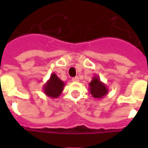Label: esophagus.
<instances>
[{
	"mask_svg": "<svg viewBox=\"0 0 148 148\" xmlns=\"http://www.w3.org/2000/svg\"><path fill=\"white\" fill-rule=\"evenodd\" d=\"M72 81L76 82H78V81H79V78H78V77H74L72 78Z\"/></svg>",
	"mask_w": 148,
	"mask_h": 148,
	"instance_id": "34e87169",
	"label": "esophagus"
}]
</instances>
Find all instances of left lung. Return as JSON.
Segmentation results:
<instances>
[{
	"label": "left lung",
	"mask_w": 148,
	"mask_h": 148,
	"mask_svg": "<svg viewBox=\"0 0 148 148\" xmlns=\"http://www.w3.org/2000/svg\"><path fill=\"white\" fill-rule=\"evenodd\" d=\"M89 90L93 98L102 99L109 93V89L106 84L100 79L99 76H94L89 83Z\"/></svg>",
	"instance_id": "1"
}]
</instances>
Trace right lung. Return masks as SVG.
I'll return each instance as SVG.
<instances>
[{
    "mask_svg": "<svg viewBox=\"0 0 148 148\" xmlns=\"http://www.w3.org/2000/svg\"><path fill=\"white\" fill-rule=\"evenodd\" d=\"M64 86V82L55 74V73H52L50 78L43 85L42 90L46 96L51 98H57L62 93Z\"/></svg>",
    "mask_w": 148,
    "mask_h": 148,
    "instance_id": "1",
    "label": "right lung"
}]
</instances>
